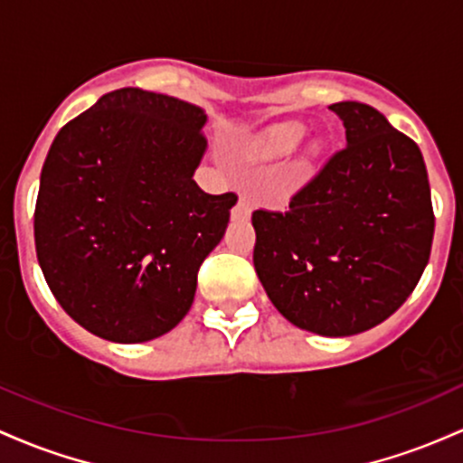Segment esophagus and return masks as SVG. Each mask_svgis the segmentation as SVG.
<instances>
[{
  "label": "esophagus",
  "mask_w": 463,
  "mask_h": 463,
  "mask_svg": "<svg viewBox=\"0 0 463 463\" xmlns=\"http://www.w3.org/2000/svg\"><path fill=\"white\" fill-rule=\"evenodd\" d=\"M249 212H251V205H249V199H247V196H241V199H238L236 207H233L232 218H247Z\"/></svg>",
  "instance_id": "esophagus-1"
}]
</instances>
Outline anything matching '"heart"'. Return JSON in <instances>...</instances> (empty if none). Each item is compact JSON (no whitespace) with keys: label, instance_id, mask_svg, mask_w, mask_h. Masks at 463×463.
<instances>
[{"label":"heart","instance_id":"heart-1","mask_svg":"<svg viewBox=\"0 0 463 463\" xmlns=\"http://www.w3.org/2000/svg\"><path fill=\"white\" fill-rule=\"evenodd\" d=\"M306 137V127L299 122H284L275 124L273 128H269L264 133V137L260 139L258 150L264 157H278V155H287L290 150H295L301 144V139ZM319 144H315L310 148V153L319 155Z\"/></svg>","mask_w":463,"mask_h":463}]
</instances>
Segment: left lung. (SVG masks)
Returning <instances> with one entry per match:
<instances>
[{
  "mask_svg": "<svg viewBox=\"0 0 463 463\" xmlns=\"http://www.w3.org/2000/svg\"><path fill=\"white\" fill-rule=\"evenodd\" d=\"M336 150L287 212H253V267L290 324L350 336L385 321L413 293L435 216L418 144L363 102H335Z\"/></svg>",
  "mask_w": 463,
  "mask_h": 463,
  "instance_id": "obj_1",
  "label": "left lung"
}]
</instances>
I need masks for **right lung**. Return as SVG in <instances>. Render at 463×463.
<instances>
[{"label":"right lung","instance_id":"right-lung-1","mask_svg":"<svg viewBox=\"0 0 463 463\" xmlns=\"http://www.w3.org/2000/svg\"><path fill=\"white\" fill-rule=\"evenodd\" d=\"M203 109L137 87L105 93L52 142L34 245L56 301L116 344H144L188 315L196 275L238 196L192 179L207 148Z\"/></svg>","mask_w":463,"mask_h":463}]
</instances>
